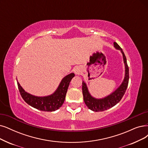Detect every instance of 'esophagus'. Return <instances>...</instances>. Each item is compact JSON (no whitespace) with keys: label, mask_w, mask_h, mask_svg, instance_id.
<instances>
[{"label":"esophagus","mask_w":148,"mask_h":148,"mask_svg":"<svg viewBox=\"0 0 148 148\" xmlns=\"http://www.w3.org/2000/svg\"><path fill=\"white\" fill-rule=\"evenodd\" d=\"M74 72H75V73L76 75H80L81 73V70L80 67H76V68H75V69H74Z\"/></svg>","instance_id":"esophagus-1"}]
</instances>
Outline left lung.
I'll return each mask as SVG.
<instances>
[{
	"label": "left lung",
	"mask_w": 148,
	"mask_h": 148,
	"mask_svg": "<svg viewBox=\"0 0 148 148\" xmlns=\"http://www.w3.org/2000/svg\"><path fill=\"white\" fill-rule=\"evenodd\" d=\"M115 48L121 51L123 57V61L125 66V76L123 81L119 87L105 98L97 99L93 97L88 90L86 84L82 81V94L84 101L87 108L94 112H101L108 110L119 103L127 89L129 82V67L127 64L126 58L121 47L115 42H114Z\"/></svg>",
	"instance_id": "left-lung-1"
}]
</instances>
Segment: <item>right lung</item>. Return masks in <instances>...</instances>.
I'll return each mask as SVG.
<instances>
[{
  "instance_id": "1",
  "label": "right lung",
  "mask_w": 148,
  "mask_h": 148,
  "mask_svg": "<svg viewBox=\"0 0 148 148\" xmlns=\"http://www.w3.org/2000/svg\"><path fill=\"white\" fill-rule=\"evenodd\" d=\"M74 76L73 73L65 76L56 90L50 95L46 97H36L27 93L17 81V86L21 97L28 104L40 110L53 112L58 110L63 104L70 82Z\"/></svg>"
}]
</instances>
